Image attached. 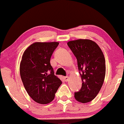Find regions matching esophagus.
<instances>
[{
    "label": "esophagus",
    "mask_w": 124,
    "mask_h": 124,
    "mask_svg": "<svg viewBox=\"0 0 124 124\" xmlns=\"http://www.w3.org/2000/svg\"><path fill=\"white\" fill-rule=\"evenodd\" d=\"M64 79L65 81H68L69 79V76H65V77L64 78Z\"/></svg>",
    "instance_id": "esophagus-1"
}]
</instances>
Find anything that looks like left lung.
Wrapping results in <instances>:
<instances>
[{"label": "left lung", "mask_w": 124, "mask_h": 124, "mask_svg": "<svg viewBox=\"0 0 124 124\" xmlns=\"http://www.w3.org/2000/svg\"><path fill=\"white\" fill-rule=\"evenodd\" d=\"M67 45L76 57L82 81L81 89L75 93V98L81 103H88L97 95L104 82V56L99 45L90 39L71 40Z\"/></svg>", "instance_id": "1"}]
</instances>
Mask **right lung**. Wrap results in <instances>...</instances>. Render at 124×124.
<instances>
[{
	"mask_svg": "<svg viewBox=\"0 0 124 124\" xmlns=\"http://www.w3.org/2000/svg\"><path fill=\"white\" fill-rule=\"evenodd\" d=\"M59 43L34 42L24 52L20 66L23 85L34 101L45 104L54 100L62 82L54 75L50 59Z\"/></svg>",
	"mask_w": 124,
	"mask_h": 124,
	"instance_id": "right-lung-1",
	"label": "right lung"
}]
</instances>
